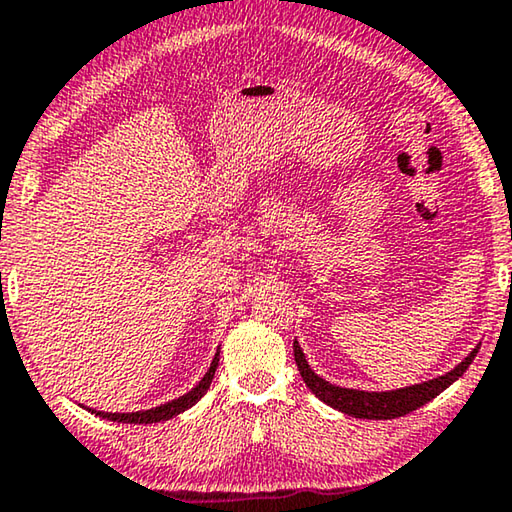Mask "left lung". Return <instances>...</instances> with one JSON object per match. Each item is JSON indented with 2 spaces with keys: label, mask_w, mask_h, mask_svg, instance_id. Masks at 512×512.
<instances>
[{
  "label": "left lung",
  "mask_w": 512,
  "mask_h": 512,
  "mask_svg": "<svg viewBox=\"0 0 512 512\" xmlns=\"http://www.w3.org/2000/svg\"><path fill=\"white\" fill-rule=\"evenodd\" d=\"M478 348H481V345H476V348L471 350L469 355L453 368V371H448L446 375L432 377L428 382L412 384V387L393 389V391H359V389L336 387V384L322 380L318 373L311 371L309 361H306L297 338L293 341L295 364L300 368L302 380L306 387L311 389V393H316L322 403H327L338 412L355 416V419H375V421L396 419V416H405L414 410H419L421 405L430 403L432 398H437L444 389L451 387L458 377L465 375L469 364L476 357Z\"/></svg>",
  "instance_id": "obj_1"
}]
</instances>
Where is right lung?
I'll return each mask as SVG.
<instances>
[{
	"instance_id": "1",
	"label": "right lung",
	"mask_w": 512,
	"mask_h": 512,
	"mask_svg": "<svg viewBox=\"0 0 512 512\" xmlns=\"http://www.w3.org/2000/svg\"><path fill=\"white\" fill-rule=\"evenodd\" d=\"M217 364H219V352L215 355V359H212L208 373L201 377V382L196 384L192 391H187L185 396L169 400V403H164L160 407H151V410H141V412H100V410H91V407H86V410L96 416H102V419H107V421H119V423H160V421L174 419L176 414L190 410L194 403H199V400L203 398V393H206L210 387L212 377H215Z\"/></svg>"
}]
</instances>
